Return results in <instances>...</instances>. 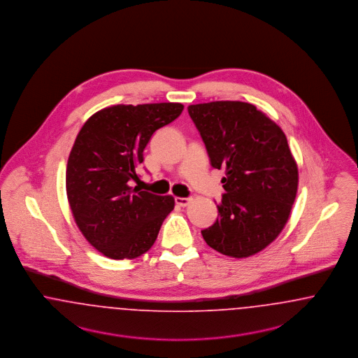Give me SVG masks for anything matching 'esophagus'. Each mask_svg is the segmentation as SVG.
Returning a JSON list of instances; mask_svg holds the SVG:
<instances>
[{"label": "esophagus", "instance_id": "34e87169", "mask_svg": "<svg viewBox=\"0 0 358 358\" xmlns=\"http://www.w3.org/2000/svg\"><path fill=\"white\" fill-rule=\"evenodd\" d=\"M189 201H191L189 198H179V196H178V198H175V202H176V204H178V206H182V207H186L187 204L189 203Z\"/></svg>", "mask_w": 358, "mask_h": 358}]
</instances>
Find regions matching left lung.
I'll use <instances>...</instances> for the list:
<instances>
[{"label": "left lung", "mask_w": 358, "mask_h": 358, "mask_svg": "<svg viewBox=\"0 0 358 358\" xmlns=\"http://www.w3.org/2000/svg\"><path fill=\"white\" fill-rule=\"evenodd\" d=\"M188 113L211 166L226 171L218 218L202 230L203 239L224 255L248 258L280 235L296 201L298 167L287 139L249 103H203Z\"/></svg>", "instance_id": "8db88e82"}]
</instances>
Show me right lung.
I'll return each instance as SVG.
<instances>
[{
  "label": "right lung",
  "instance_id": "1",
  "mask_svg": "<svg viewBox=\"0 0 358 358\" xmlns=\"http://www.w3.org/2000/svg\"><path fill=\"white\" fill-rule=\"evenodd\" d=\"M180 103L113 106L81 127L66 164V196L78 230L110 259H134L155 243L171 195L132 187L154 132L183 110Z\"/></svg>",
  "mask_w": 358,
  "mask_h": 358
}]
</instances>
